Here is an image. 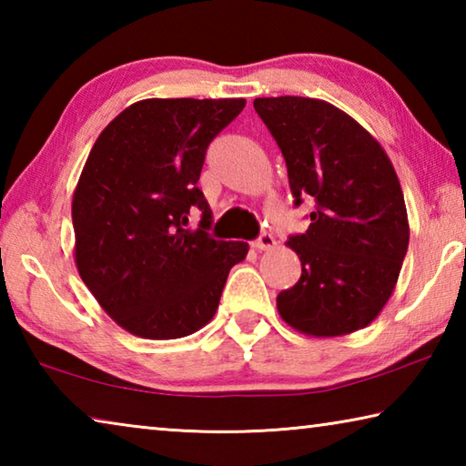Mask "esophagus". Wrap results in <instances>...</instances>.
I'll use <instances>...</instances> for the list:
<instances>
[{
	"instance_id": "1",
	"label": "esophagus",
	"mask_w": 466,
	"mask_h": 466,
	"mask_svg": "<svg viewBox=\"0 0 466 466\" xmlns=\"http://www.w3.org/2000/svg\"><path fill=\"white\" fill-rule=\"evenodd\" d=\"M252 247H255L257 250H269V248H273V247H275L273 234L261 232V236H258V238H257L255 242H252Z\"/></svg>"
}]
</instances>
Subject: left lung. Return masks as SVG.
<instances>
[{"mask_svg":"<svg viewBox=\"0 0 466 466\" xmlns=\"http://www.w3.org/2000/svg\"><path fill=\"white\" fill-rule=\"evenodd\" d=\"M283 154L294 205L314 199L310 226L289 236L302 275L278 296L289 327L339 337L368 327L397 286L409 247L400 183L382 146L325 100L257 98Z\"/></svg>","mask_w":466,"mask_h":466,"instance_id":"obj_1","label":"left lung"}]
</instances>
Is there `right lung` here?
I'll return each mask as SVG.
<instances>
[{"label": "right lung", "instance_id": "right-lung-1", "mask_svg": "<svg viewBox=\"0 0 466 466\" xmlns=\"http://www.w3.org/2000/svg\"><path fill=\"white\" fill-rule=\"evenodd\" d=\"M244 98H147L116 115L77 180L72 219L82 281L116 325L180 339L214 319L247 242L214 240L197 180L205 152ZM202 211L197 231L187 216Z\"/></svg>", "mask_w": 466, "mask_h": 466}]
</instances>
